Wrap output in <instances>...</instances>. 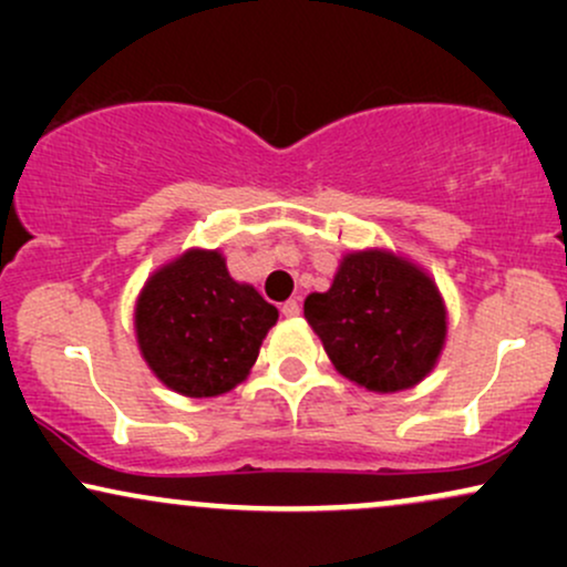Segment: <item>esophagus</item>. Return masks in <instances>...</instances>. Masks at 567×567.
<instances>
[{
	"mask_svg": "<svg viewBox=\"0 0 567 567\" xmlns=\"http://www.w3.org/2000/svg\"><path fill=\"white\" fill-rule=\"evenodd\" d=\"M282 315H285V317H290V320H292V317L301 315V303H298L296 298H290V301H285V303H282Z\"/></svg>",
	"mask_w": 567,
	"mask_h": 567,
	"instance_id": "esophagus-1",
	"label": "esophagus"
}]
</instances>
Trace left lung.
<instances>
[{
  "label": "left lung",
  "instance_id": "left-lung-1",
  "mask_svg": "<svg viewBox=\"0 0 567 567\" xmlns=\"http://www.w3.org/2000/svg\"><path fill=\"white\" fill-rule=\"evenodd\" d=\"M303 317L341 375L368 392H402L437 365L447 311L424 269L389 250L347 252Z\"/></svg>",
  "mask_w": 567,
  "mask_h": 567
}]
</instances>
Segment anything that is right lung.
<instances>
[{"mask_svg": "<svg viewBox=\"0 0 567 567\" xmlns=\"http://www.w3.org/2000/svg\"><path fill=\"white\" fill-rule=\"evenodd\" d=\"M279 311L234 282L218 250H186L148 277L135 336L152 373L184 396H218L243 383Z\"/></svg>", "mask_w": 567, "mask_h": 567, "instance_id": "add662e5", "label": "right lung"}]
</instances>
